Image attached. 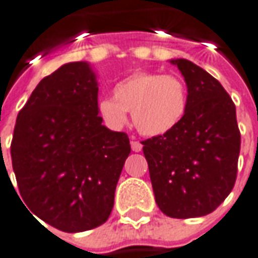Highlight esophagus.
Returning <instances> with one entry per match:
<instances>
[{
    "label": "esophagus",
    "instance_id": "1",
    "mask_svg": "<svg viewBox=\"0 0 258 258\" xmlns=\"http://www.w3.org/2000/svg\"><path fill=\"white\" fill-rule=\"evenodd\" d=\"M131 148H132L133 152H141L142 148H143V145H142L139 141H132L131 142Z\"/></svg>",
    "mask_w": 258,
    "mask_h": 258
}]
</instances>
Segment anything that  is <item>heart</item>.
Wrapping results in <instances>:
<instances>
[{
    "instance_id": "1",
    "label": "heart",
    "mask_w": 258,
    "mask_h": 258,
    "mask_svg": "<svg viewBox=\"0 0 258 258\" xmlns=\"http://www.w3.org/2000/svg\"><path fill=\"white\" fill-rule=\"evenodd\" d=\"M189 106L187 86L181 78L155 71H138L119 81L113 98H102L98 112L110 129H120L132 112L136 129L149 138L172 132Z\"/></svg>"
}]
</instances>
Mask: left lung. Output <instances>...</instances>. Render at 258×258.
I'll return each instance as SVG.
<instances>
[{
  "label": "left lung",
  "instance_id": "1",
  "mask_svg": "<svg viewBox=\"0 0 258 258\" xmlns=\"http://www.w3.org/2000/svg\"><path fill=\"white\" fill-rule=\"evenodd\" d=\"M189 92L177 127L142 142L159 209L173 219L212 213L237 177L240 131L236 106L222 84L187 59H170Z\"/></svg>",
  "mask_w": 258,
  "mask_h": 258
}]
</instances>
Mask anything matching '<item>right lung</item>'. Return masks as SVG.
Listing matches in <instances>:
<instances>
[{
    "instance_id": "1",
    "label": "right lung",
    "mask_w": 258,
    "mask_h": 258,
    "mask_svg": "<svg viewBox=\"0 0 258 258\" xmlns=\"http://www.w3.org/2000/svg\"><path fill=\"white\" fill-rule=\"evenodd\" d=\"M129 153L127 135L102 125L96 75L84 60L62 65L36 85L11 143L24 205L67 233L108 220Z\"/></svg>"
}]
</instances>
